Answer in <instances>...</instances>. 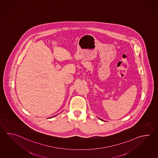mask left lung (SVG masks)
Here are the masks:
<instances>
[{
	"label": "left lung",
	"instance_id": "left-lung-1",
	"mask_svg": "<svg viewBox=\"0 0 158 158\" xmlns=\"http://www.w3.org/2000/svg\"><path fill=\"white\" fill-rule=\"evenodd\" d=\"M100 120H102V121H104V120H102V119H100Z\"/></svg>",
	"mask_w": 158,
	"mask_h": 158
}]
</instances>
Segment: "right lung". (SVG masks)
<instances>
[{
    "instance_id": "obj_1",
    "label": "right lung",
    "mask_w": 158,
    "mask_h": 158,
    "mask_svg": "<svg viewBox=\"0 0 158 158\" xmlns=\"http://www.w3.org/2000/svg\"><path fill=\"white\" fill-rule=\"evenodd\" d=\"M55 116H56V115H55ZM54 116H52V117H51V118H53V117H54Z\"/></svg>"
}]
</instances>
